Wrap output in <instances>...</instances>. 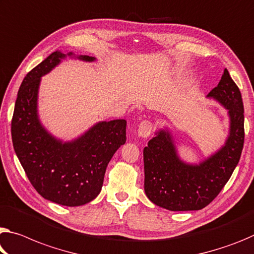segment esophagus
<instances>
[{
    "label": "esophagus",
    "instance_id": "obj_1",
    "mask_svg": "<svg viewBox=\"0 0 254 254\" xmlns=\"http://www.w3.org/2000/svg\"><path fill=\"white\" fill-rule=\"evenodd\" d=\"M152 131V122L149 120H144L138 127V135L140 138H148Z\"/></svg>",
    "mask_w": 254,
    "mask_h": 254
}]
</instances>
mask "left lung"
I'll return each instance as SVG.
<instances>
[{
  "label": "left lung",
  "instance_id": "obj_1",
  "mask_svg": "<svg viewBox=\"0 0 254 254\" xmlns=\"http://www.w3.org/2000/svg\"><path fill=\"white\" fill-rule=\"evenodd\" d=\"M229 116L224 146L199 164L180 158L168 128H160L143 149L144 192L156 206L171 211L200 210L219 194L239 164L244 143V107L239 87L227 69L207 95Z\"/></svg>",
  "mask_w": 254,
  "mask_h": 254
}]
</instances>
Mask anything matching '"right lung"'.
Returning <instances> with one entry per match:
<instances>
[{
	"label": "right lung",
	"instance_id": "1",
	"mask_svg": "<svg viewBox=\"0 0 254 254\" xmlns=\"http://www.w3.org/2000/svg\"><path fill=\"white\" fill-rule=\"evenodd\" d=\"M66 56L96 61L92 56L56 51L34 67L19 88L11 134L15 154L36 191L52 202L76 207L99 194L108 163L127 141V121L98 122L71 141L46 130L37 108L40 80Z\"/></svg>",
	"mask_w": 254,
	"mask_h": 254
}]
</instances>
